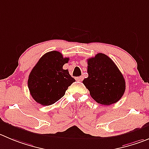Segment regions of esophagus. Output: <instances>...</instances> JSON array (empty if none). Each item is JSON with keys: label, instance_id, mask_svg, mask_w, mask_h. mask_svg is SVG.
Instances as JSON below:
<instances>
[{"label": "esophagus", "instance_id": "esophagus-1", "mask_svg": "<svg viewBox=\"0 0 149 149\" xmlns=\"http://www.w3.org/2000/svg\"><path fill=\"white\" fill-rule=\"evenodd\" d=\"M76 79L77 80V81H81L83 80V77H82V76H79V77H76Z\"/></svg>", "mask_w": 149, "mask_h": 149}]
</instances>
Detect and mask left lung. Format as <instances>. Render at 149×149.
<instances>
[{
  "label": "left lung",
  "instance_id": "obj_1",
  "mask_svg": "<svg viewBox=\"0 0 149 149\" xmlns=\"http://www.w3.org/2000/svg\"><path fill=\"white\" fill-rule=\"evenodd\" d=\"M87 65L88 77L82 82L92 98L98 104L107 106L118 102L124 93L126 83L113 61L99 53L87 59Z\"/></svg>",
  "mask_w": 149,
  "mask_h": 149
}]
</instances>
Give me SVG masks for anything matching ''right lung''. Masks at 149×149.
Returning <instances> with one entry per match:
<instances>
[{"instance_id": "obj_1", "label": "right lung", "mask_w": 149, "mask_h": 149, "mask_svg": "<svg viewBox=\"0 0 149 149\" xmlns=\"http://www.w3.org/2000/svg\"><path fill=\"white\" fill-rule=\"evenodd\" d=\"M69 58L60 52L50 51L42 56L29 74L28 87L36 102L49 106L65 95L68 87L76 80L63 65Z\"/></svg>"}]
</instances>
